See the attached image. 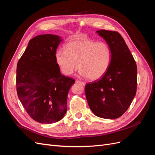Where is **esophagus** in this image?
<instances>
[{
    "label": "esophagus",
    "instance_id": "1",
    "mask_svg": "<svg viewBox=\"0 0 155 155\" xmlns=\"http://www.w3.org/2000/svg\"><path fill=\"white\" fill-rule=\"evenodd\" d=\"M76 82V83H78L81 84V85H83V86H85V82H83V81H79V80H77Z\"/></svg>",
    "mask_w": 155,
    "mask_h": 155
}]
</instances>
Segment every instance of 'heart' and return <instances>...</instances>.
<instances>
[{"mask_svg": "<svg viewBox=\"0 0 155 155\" xmlns=\"http://www.w3.org/2000/svg\"><path fill=\"white\" fill-rule=\"evenodd\" d=\"M55 61L61 72L70 76L79 67V73L92 81L101 78L112 61V50L105 42H96L87 37L68 41L64 50H58Z\"/></svg>", "mask_w": 155, "mask_h": 155, "instance_id": "obj_1", "label": "heart"}]
</instances>
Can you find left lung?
Wrapping results in <instances>:
<instances>
[{
  "mask_svg": "<svg viewBox=\"0 0 155 155\" xmlns=\"http://www.w3.org/2000/svg\"><path fill=\"white\" fill-rule=\"evenodd\" d=\"M97 34L104 39L112 50V61L100 79L85 86L89 107L96 116L116 119L124 114L137 92V67L121 35L117 31L100 30Z\"/></svg>",
  "mask_w": 155,
  "mask_h": 155,
  "instance_id": "8db88e82",
  "label": "left lung"
}]
</instances>
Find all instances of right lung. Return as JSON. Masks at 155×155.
Segmentation results:
<instances>
[{"instance_id":"obj_1","label":"right lung","mask_w":155,"mask_h":155,"mask_svg":"<svg viewBox=\"0 0 155 155\" xmlns=\"http://www.w3.org/2000/svg\"><path fill=\"white\" fill-rule=\"evenodd\" d=\"M62 41L52 34L34 37L17 63L18 97L31 118L41 124H53L63 118L68 93L75 83L61 74L56 63V50Z\"/></svg>"}]
</instances>
